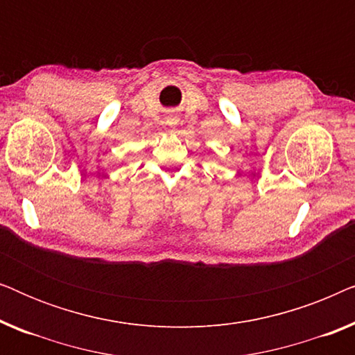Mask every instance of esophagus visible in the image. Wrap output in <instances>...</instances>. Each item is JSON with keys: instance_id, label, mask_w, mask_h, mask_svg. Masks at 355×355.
Here are the masks:
<instances>
[{"instance_id": "obj_1", "label": "esophagus", "mask_w": 355, "mask_h": 355, "mask_svg": "<svg viewBox=\"0 0 355 355\" xmlns=\"http://www.w3.org/2000/svg\"><path fill=\"white\" fill-rule=\"evenodd\" d=\"M178 124H179V118H178V116L169 114L168 118H166V125H168V128H169V129H174Z\"/></svg>"}]
</instances>
